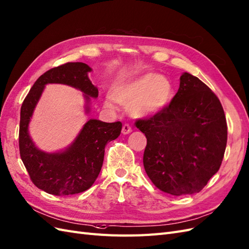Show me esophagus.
Listing matches in <instances>:
<instances>
[{
	"instance_id": "1",
	"label": "esophagus",
	"mask_w": 249,
	"mask_h": 249,
	"mask_svg": "<svg viewBox=\"0 0 249 249\" xmlns=\"http://www.w3.org/2000/svg\"><path fill=\"white\" fill-rule=\"evenodd\" d=\"M131 131H132V129H131V127L128 124H124L123 125V127H122V133L123 134H128Z\"/></svg>"
}]
</instances>
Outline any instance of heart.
Wrapping results in <instances>:
<instances>
[{
  "instance_id": "obj_1",
  "label": "heart",
  "mask_w": 249,
  "mask_h": 249,
  "mask_svg": "<svg viewBox=\"0 0 249 249\" xmlns=\"http://www.w3.org/2000/svg\"><path fill=\"white\" fill-rule=\"evenodd\" d=\"M112 99L122 105L130 104L132 115L143 117L160 111L173 96V84L168 77L149 73L112 91ZM113 109L111 101L106 102Z\"/></svg>"
}]
</instances>
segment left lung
<instances>
[{"label": "left lung", "mask_w": 249, "mask_h": 249, "mask_svg": "<svg viewBox=\"0 0 249 249\" xmlns=\"http://www.w3.org/2000/svg\"><path fill=\"white\" fill-rule=\"evenodd\" d=\"M136 126L147 138L143 162L154 186L173 196L200 192L221 166L227 142L224 110L207 84L189 73L168 105Z\"/></svg>", "instance_id": "left-lung-1"}]
</instances>
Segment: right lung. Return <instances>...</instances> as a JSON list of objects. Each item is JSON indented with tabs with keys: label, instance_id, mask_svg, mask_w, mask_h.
<instances>
[{
	"label": "right lung",
	"instance_id": "add662e5",
	"mask_svg": "<svg viewBox=\"0 0 249 249\" xmlns=\"http://www.w3.org/2000/svg\"><path fill=\"white\" fill-rule=\"evenodd\" d=\"M91 69L83 62H67L47 71L35 81L20 107L18 146L19 154L38 189L56 196L73 195L89 189L101 171L105 146L121 133L122 123H105L90 119L83 126L67 150L58 153L42 152L34 146L28 132L35 105L48 83L71 85L84 93L87 102L98 97V89L90 82ZM89 111V107H87Z\"/></svg>",
	"mask_w": 249,
	"mask_h": 249
}]
</instances>
